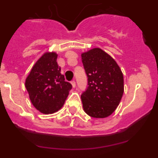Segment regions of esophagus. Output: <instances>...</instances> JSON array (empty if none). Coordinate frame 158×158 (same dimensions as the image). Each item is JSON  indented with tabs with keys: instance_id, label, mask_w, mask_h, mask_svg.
Returning <instances> with one entry per match:
<instances>
[{
	"instance_id": "obj_1",
	"label": "esophagus",
	"mask_w": 158,
	"mask_h": 158,
	"mask_svg": "<svg viewBox=\"0 0 158 158\" xmlns=\"http://www.w3.org/2000/svg\"><path fill=\"white\" fill-rule=\"evenodd\" d=\"M71 85H72L73 88L76 87V82H75L74 81H71Z\"/></svg>"
}]
</instances>
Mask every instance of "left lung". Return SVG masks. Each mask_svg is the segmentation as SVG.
Returning <instances> with one entry per match:
<instances>
[{
  "label": "left lung",
  "mask_w": 158,
  "mask_h": 158,
  "mask_svg": "<svg viewBox=\"0 0 158 158\" xmlns=\"http://www.w3.org/2000/svg\"><path fill=\"white\" fill-rule=\"evenodd\" d=\"M81 59L89 85L81 96L84 111L93 118H106L115 111L122 99V71L115 59L100 48L82 53Z\"/></svg>",
  "instance_id": "obj_1"
}]
</instances>
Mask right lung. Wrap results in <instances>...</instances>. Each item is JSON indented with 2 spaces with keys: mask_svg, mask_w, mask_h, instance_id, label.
I'll return each mask as SVG.
<instances>
[{
  "mask_svg": "<svg viewBox=\"0 0 158 158\" xmlns=\"http://www.w3.org/2000/svg\"><path fill=\"white\" fill-rule=\"evenodd\" d=\"M58 54L46 52L35 62L25 81L33 106L43 114H52L62 108L72 89L57 62Z\"/></svg>",
  "mask_w": 158,
  "mask_h": 158,
  "instance_id": "1",
  "label": "right lung"
}]
</instances>
